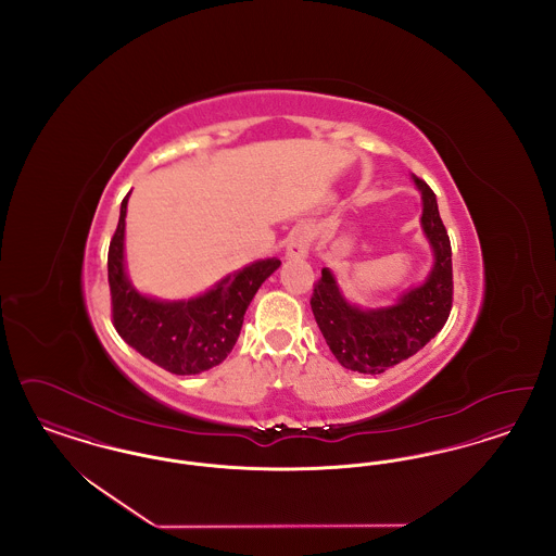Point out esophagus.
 <instances>
[{
    "instance_id": "34e87169",
    "label": "esophagus",
    "mask_w": 556,
    "mask_h": 556,
    "mask_svg": "<svg viewBox=\"0 0 556 556\" xmlns=\"http://www.w3.org/2000/svg\"><path fill=\"white\" fill-rule=\"evenodd\" d=\"M311 229L308 227H298L293 229L288 238V248H286V254L291 261H298V258H304L308 254V248H311Z\"/></svg>"
}]
</instances>
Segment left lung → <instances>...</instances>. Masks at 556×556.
Wrapping results in <instances>:
<instances>
[{
  "label": "left lung",
  "mask_w": 556,
  "mask_h": 556,
  "mask_svg": "<svg viewBox=\"0 0 556 556\" xmlns=\"http://www.w3.org/2000/svg\"><path fill=\"white\" fill-rule=\"evenodd\" d=\"M421 191V229L433 250V266L421 286L404 291L396 304L361 308L350 304L333 273L323 266L311 308L318 329L338 358L350 370L379 375L417 354L446 325L452 308V248L440 218L435 193L413 175Z\"/></svg>",
  "instance_id": "8db88e82"
}]
</instances>
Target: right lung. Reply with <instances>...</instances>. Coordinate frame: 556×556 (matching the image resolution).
<instances>
[{
    "instance_id": "obj_1",
    "label": "right lung",
    "mask_w": 556,
    "mask_h": 556,
    "mask_svg": "<svg viewBox=\"0 0 556 556\" xmlns=\"http://www.w3.org/2000/svg\"><path fill=\"white\" fill-rule=\"evenodd\" d=\"M129 193L108 250L112 323L141 356L175 375H198L220 365L238 342L243 315L258 288L281 266L265 258L220 279L189 300H159L132 288L125 270V216Z\"/></svg>"
}]
</instances>
